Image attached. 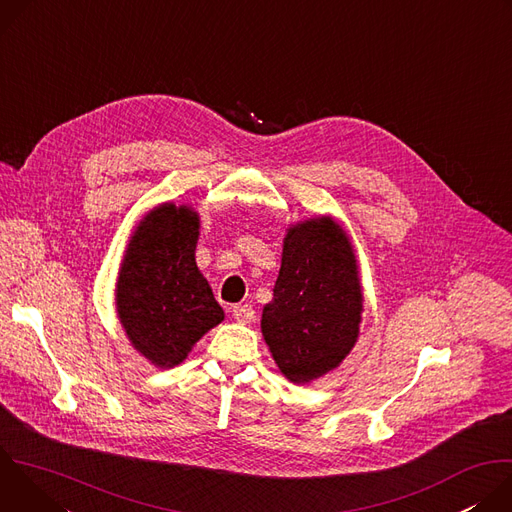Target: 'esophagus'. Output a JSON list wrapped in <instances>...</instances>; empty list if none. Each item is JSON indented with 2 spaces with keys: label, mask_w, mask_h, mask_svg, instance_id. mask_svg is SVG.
Wrapping results in <instances>:
<instances>
[{
  "label": "esophagus",
  "mask_w": 512,
  "mask_h": 512,
  "mask_svg": "<svg viewBox=\"0 0 512 512\" xmlns=\"http://www.w3.org/2000/svg\"><path fill=\"white\" fill-rule=\"evenodd\" d=\"M233 318L239 324H253L255 322V310L251 306H235L233 308Z\"/></svg>",
  "instance_id": "obj_1"
}]
</instances>
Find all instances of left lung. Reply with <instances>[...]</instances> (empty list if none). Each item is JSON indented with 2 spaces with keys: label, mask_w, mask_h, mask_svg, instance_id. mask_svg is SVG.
Listing matches in <instances>:
<instances>
[{
  "label": "left lung",
  "mask_w": 512,
  "mask_h": 512,
  "mask_svg": "<svg viewBox=\"0 0 512 512\" xmlns=\"http://www.w3.org/2000/svg\"><path fill=\"white\" fill-rule=\"evenodd\" d=\"M362 283L354 245L330 214L285 229L273 300L261 334L279 373L308 385L350 354L362 322Z\"/></svg>",
  "instance_id": "8db88e82"
}]
</instances>
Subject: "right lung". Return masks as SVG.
I'll return each mask as SVG.
<instances>
[{"label": "right lung", "instance_id": "right-lung-1", "mask_svg": "<svg viewBox=\"0 0 512 512\" xmlns=\"http://www.w3.org/2000/svg\"><path fill=\"white\" fill-rule=\"evenodd\" d=\"M200 216L162 202L135 225L119 263L115 308L129 344L158 369L184 362L192 346L225 320L196 265Z\"/></svg>", "mask_w": 512, "mask_h": 512}]
</instances>
